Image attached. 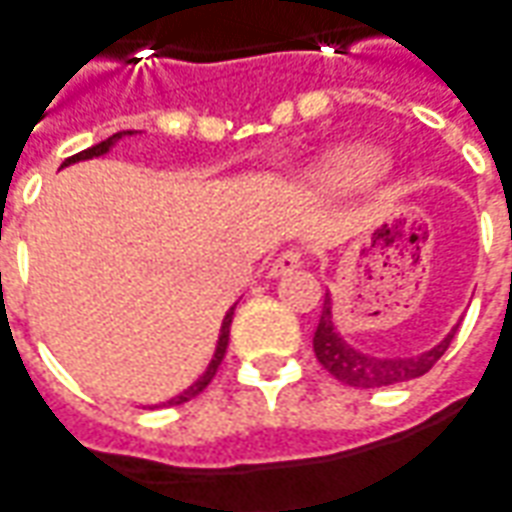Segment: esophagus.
I'll list each match as a JSON object with an SVG mask.
<instances>
[{
	"label": "esophagus",
	"instance_id": "34e87169",
	"mask_svg": "<svg viewBox=\"0 0 512 512\" xmlns=\"http://www.w3.org/2000/svg\"><path fill=\"white\" fill-rule=\"evenodd\" d=\"M302 263H305L302 252H299V249H288V252H282V255L274 257V263H271V268H268V274H271V277H282V274H291V271H296Z\"/></svg>",
	"mask_w": 512,
	"mask_h": 512
}]
</instances>
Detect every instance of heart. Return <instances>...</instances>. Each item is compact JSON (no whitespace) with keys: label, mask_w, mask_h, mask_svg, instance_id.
<instances>
[{"label":"heart","mask_w":512,"mask_h":512,"mask_svg":"<svg viewBox=\"0 0 512 512\" xmlns=\"http://www.w3.org/2000/svg\"><path fill=\"white\" fill-rule=\"evenodd\" d=\"M385 171V157L371 152V149H360V146H346L341 152L324 163L321 169V177L330 185H341V188H349V185H363V182H371L374 177H380Z\"/></svg>","instance_id":"obj_1"}]
</instances>
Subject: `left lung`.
<instances>
[{
  "mask_svg": "<svg viewBox=\"0 0 512 512\" xmlns=\"http://www.w3.org/2000/svg\"><path fill=\"white\" fill-rule=\"evenodd\" d=\"M460 327V324H457ZM457 327L438 346H432L427 352L416 357H371L357 352L355 346L343 341L341 332L332 324V299L330 293L324 296V307H321V318H318L316 335H313V352H316L318 363L330 371L335 380L352 388H385V385H396V382L416 380L421 374H427L443 352L449 349V343L455 338Z\"/></svg>",
  "mask_w": 512,
  "mask_h": 512,
  "instance_id": "obj_1",
  "label": "left lung"
}]
</instances>
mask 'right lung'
Instances as JSON below:
<instances>
[{
  "label": "right lung",
  "mask_w": 512,
  "mask_h": 512,
  "mask_svg": "<svg viewBox=\"0 0 512 512\" xmlns=\"http://www.w3.org/2000/svg\"><path fill=\"white\" fill-rule=\"evenodd\" d=\"M124 135H132V130L116 132V135H110V138H107V141H102V144L91 146V149H82V152H77V155L66 157L60 169H66V166H71V163H80V160H91V157L105 155V152H110V146L116 144V141H121ZM230 324H232V310H230V313H227V316H224V321H221L219 343H216V352H213V360H210V366H207L205 374H202V377H199V380H196L194 385H191V388H185V391H182L180 396H174V399H169V402H163V405H155V407L182 405V402H188V399H194V396H199V393L205 391L207 385H210V380L216 377V371H219L224 355H227V343H230Z\"/></svg>",
  "instance_id": "add662e5"
}]
</instances>
